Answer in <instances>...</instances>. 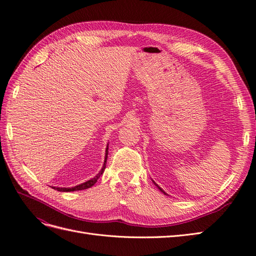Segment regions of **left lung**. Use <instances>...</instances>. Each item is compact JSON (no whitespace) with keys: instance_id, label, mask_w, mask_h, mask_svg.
Wrapping results in <instances>:
<instances>
[{"instance_id":"1","label":"left lung","mask_w":256,"mask_h":256,"mask_svg":"<svg viewBox=\"0 0 256 256\" xmlns=\"http://www.w3.org/2000/svg\"><path fill=\"white\" fill-rule=\"evenodd\" d=\"M156 186H157V184H156ZM158 188H159V190H160V191H162V193H164V194H166V192H164V190H162V188H159V186H158Z\"/></svg>"}]
</instances>
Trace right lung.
Instances as JSON below:
<instances>
[{
  "instance_id": "obj_1",
  "label": "right lung",
  "mask_w": 256,
  "mask_h": 256,
  "mask_svg": "<svg viewBox=\"0 0 256 256\" xmlns=\"http://www.w3.org/2000/svg\"><path fill=\"white\" fill-rule=\"evenodd\" d=\"M108 146L106 148V160H104V164H103V168H101V171L94 176V178L90 179V180H88L86 182H84L82 184H79V186H76L74 188H54L52 186V188H54V190L59 191V192H72V191H80V190H85V188H88L90 186H92L94 184L97 182V180L99 179V177L102 175V173L104 172V170H106V159H108Z\"/></svg>"
}]
</instances>
